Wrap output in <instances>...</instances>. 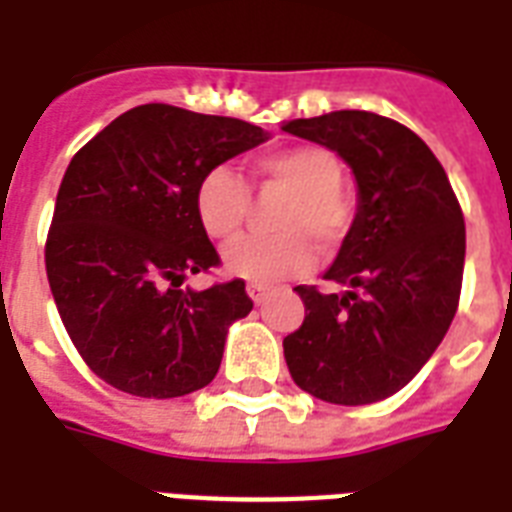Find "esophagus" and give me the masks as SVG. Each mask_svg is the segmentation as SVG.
Here are the masks:
<instances>
[{"mask_svg": "<svg viewBox=\"0 0 512 512\" xmlns=\"http://www.w3.org/2000/svg\"><path fill=\"white\" fill-rule=\"evenodd\" d=\"M268 292H271V287H265V284H255V281H252V284H247V295L252 297V303H263L265 297H268Z\"/></svg>", "mask_w": 512, "mask_h": 512, "instance_id": "esophagus-1", "label": "esophagus"}]
</instances>
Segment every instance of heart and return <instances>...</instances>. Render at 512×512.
Masks as SVG:
<instances>
[{
  "label": "heart",
  "instance_id": "b5f03b06",
  "mask_svg": "<svg viewBox=\"0 0 512 512\" xmlns=\"http://www.w3.org/2000/svg\"><path fill=\"white\" fill-rule=\"evenodd\" d=\"M342 162L335 151L316 143L257 156L252 180L260 191H279L284 199L271 215L273 236L239 239L223 252L225 271L255 284L287 279L308 268L311 241L332 252L345 241L356 220V204L342 191ZM193 207L209 239H236L252 212V193L231 167H212L201 175Z\"/></svg>",
  "mask_w": 512,
  "mask_h": 512
}]
</instances>
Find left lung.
<instances>
[{"label":"left lung","instance_id":"1","mask_svg":"<svg viewBox=\"0 0 512 512\" xmlns=\"http://www.w3.org/2000/svg\"><path fill=\"white\" fill-rule=\"evenodd\" d=\"M284 130L350 164L358 212L324 279L300 284L305 319L284 337L292 380L329 404H374L401 390L441 345L460 305L465 217L433 151L369 111L292 119Z\"/></svg>","mask_w":512,"mask_h":512}]
</instances>
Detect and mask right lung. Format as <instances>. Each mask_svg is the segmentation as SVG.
I'll use <instances>...</instances> for the list:
<instances>
[{"label": "right lung", "mask_w": 512, "mask_h": 512, "mask_svg": "<svg viewBox=\"0 0 512 512\" xmlns=\"http://www.w3.org/2000/svg\"><path fill=\"white\" fill-rule=\"evenodd\" d=\"M268 132L228 116L146 103L76 151L60 183L44 265L68 337L116 390L177 398L215 380L231 321L252 311L244 281L180 289L220 255L201 228V175Z\"/></svg>", "instance_id": "1"}]
</instances>
